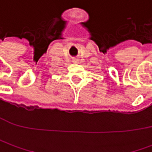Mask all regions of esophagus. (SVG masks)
Returning <instances> with one entry per match:
<instances>
[{"instance_id":"1","label":"esophagus","mask_w":152,"mask_h":152,"mask_svg":"<svg viewBox=\"0 0 152 152\" xmlns=\"http://www.w3.org/2000/svg\"><path fill=\"white\" fill-rule=\"evenodd\" d=\"M73 62H76V61H78V59H73Z\"/></svg>"}]
</instances>
